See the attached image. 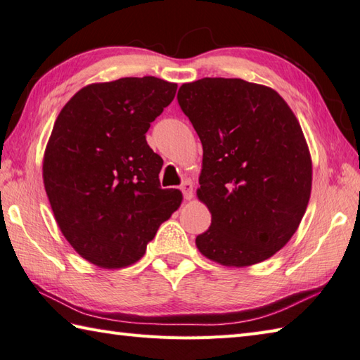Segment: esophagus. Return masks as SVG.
Listing matches in <instances>:
<instances>
[{
    "instance_id": "1",
    "label": "esophagus",
    "mask_w": 360,
    "mask_h": 360,
    "mask_svg": "<svg viewBox=\"0 0 360 360\" xmlns=\"http://www.w3.org/2000/svg\"><path fill=\"white\" fill-rule=\"evenodd\" d=\"M181 191H183V197H185L186 200H191L194 197V186L191 180H185L181 183Z\"/></svg>"
}]
</instances>
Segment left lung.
Listing matches in <instances>:
<instances>
[{
	"instance_id": "8db88e82",
	"label": "left lung",
	"mask_w": 360,
	"mask_h": 360,
	"mask_svg": "<svg viewBox=\"0 0 360 360\" xmlns=\"http://www.w3.org/2000/svg\"><path fill=\"white\" fill-rule=\"evenodd\" d=\"M179 104L203 148L197 197L211 212L199 252L248 267L288 244L309 203L312 158L302 126L274 88L242 79L183 84Z\"/></svg>"
}]
</instances>
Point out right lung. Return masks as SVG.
I'll return each instance as SVG.
<instances>
[{"label":"right lung","instance_id":"1","mask_svg":"<svg viewBox=\"0 0 360 360\" xmlns=\"http://www.w3.org/2000/svg\"><path fill=\"white\" fill-rule=\"evenodd\" d=\"M175 91L153 76L90 84L54 122L43 155L51 210L70 245L101 269L141 259L181 205V191L160 188L163 160L146 141Z\"/></svg>","mask_w":360,"mask_h":360}]
</instances>
